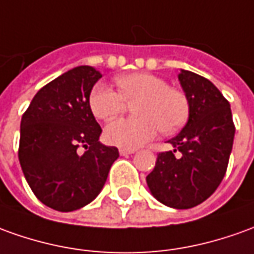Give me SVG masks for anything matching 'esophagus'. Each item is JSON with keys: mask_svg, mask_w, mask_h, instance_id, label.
Instances as JSON below:
<instances>
[{"mask_svg": "<svg viewBox=\"0 0 254 254\" xmlns=\"http://www.w3.org/2000/svg\"><path fill=\"white\" fill-rule=\"evenodd\" d=\"M120 155L122 156H127V155H131V153H134L135 152V149H124V148H120Z\"/></svg>", "mask_w": 254, "mask_h": 254, "instance_id": "34e87169", "label": "esophagus"}]
</instances>
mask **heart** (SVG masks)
Listing matches in <instances>:
<instances>
[{"mask_svg":"<svg viewBox=\"0 0 254 254\" xmlns=\"http://www.w3.org/2000/svg\"><path fill=\"white\" fill-rule=\"evenodd\" d=\"M119 92L98 83L90 92L94 116L109 122L133 104L135 117L119 119L105 128V139L124 149H135L156 135L178 131L190 117V99L184 91L173 88L164 78L145 71L116 77Z\"/></svg>","mask_w":254,"mask_h":254,"instance_id":"obj_1","label":"heart"}]
</instances>
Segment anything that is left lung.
Instances as JSON below:
<instances>
[{"label": "left lung", "instance_id": "left-lung-1", "mask_svg": "<svg viewBox=\"0 0 254 254\" xmlns=\"http://www.w3.org/2000/svg\"><path fill=\"white\" fill-rule=\"evenodd\" d=\"M190 99V119L170 142L174 150L159 152L146 177L152 195L166 206L190 209L217 190L228 167L235 124L230 102L214 84L190 70L178 74ZM182 156L176 158L177 150Z\"/></svg>", "mask_w": 254, "mask_h": 254}]
</instances>
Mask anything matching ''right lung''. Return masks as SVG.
<instances>
[{"instance_id": "add662e5", "label": "right lung", "mask_w": 254, "mask_h": 254, "mask_svg": "<svg viewBox=\"0 0 254 254\" xmlns=\"http://www.w3.org/2000/svg\"><path fill=\"white\" fill-rule=\"evenodd\" d=\"M101 77L91 66L66 71L37 92L22 116L19 162L33 193L54 210L92 202L119 157L117 148L98 141L102 128L90 109V92Z\"/></svg>"}]
</instances>
